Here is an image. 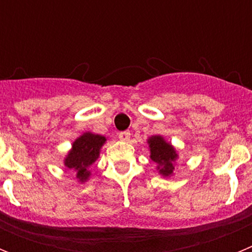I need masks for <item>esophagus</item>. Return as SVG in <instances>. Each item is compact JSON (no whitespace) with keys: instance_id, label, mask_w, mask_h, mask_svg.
I'll return each instance as SVG.
<instances>
[{"instance_id":"1","label":"esophagus","mask_w":252,"mask_h":252,"mask_svg":"<svg viewBox=\"0 0 252 252\" xmlns=\"http://www.w3.org/2000/svg\"><path fill=\"white\" fill-rule=\"evenodd\" d=\"M130 136H131L130 131H122V132L119 133L120 140H122V141H128V140H130Z\"/></svg>"}]
</instances>
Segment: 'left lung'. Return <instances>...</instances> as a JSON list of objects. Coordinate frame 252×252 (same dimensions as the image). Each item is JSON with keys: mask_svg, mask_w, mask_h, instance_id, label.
<instances>
[{"mask_svg": "<svg viewBox=\"0 0 252 252\" xmlns=\"http://www.w3.org/2000/svg\"><path fill=\"white\" fill-rule=\"evenodd\" d=\"M150 148V158L158 165V170L164 177H169L174 170V161L177 160V153L174 148L162 139L161 136H151L148 140Z\"/></svg>", "mask_w": 252, "mask_h": 252, "instance_id": "obj_1", "label": "left lung"}]
</instances>
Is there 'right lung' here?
<instances>
[{
	"mask_svg": "<svg viewBox=\"0 0 252 252\" xmlns=\"http://www.w3.org/2000/svg\"><path fill=\"white\" fill-rule=\"evenodd\" d=\"M106 142V137L92 132L83 133L73 142L72 150L64 160L68 169H73L77 173L79 182H86L91 175L90 168L99 157V150Z\"/></svg>",
	"mask_w": 252,
	"mask_h": 252,
	"instance_id": "1",
	"label": "right lung"
}]
</instances>
